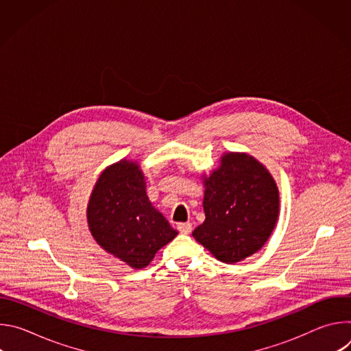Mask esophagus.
Instances as JSON below:
<instances>
[{"mask_svg": "<svg viewBox=\"0 0 351 351\" xmlns=\"http://www.w3.org/2000/svg\"><path fill=\"white\" fill-rule=\"evenodd\" d=\"M178 230L183 234H189L191 232V223L190 222H184V223H179L178 225Z\"/></svg>", "mask_w": 351, "mask_h": 351, "instance_id": "obj_1", "label": "esophagus"}]
</instances>
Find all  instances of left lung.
Wrapping results in <instances>:
<instances>
[{
  "instance_id": "obj_1",
  "label": "left lung",
  "mask_w": 351,
  "mask_h": 351,
  "mask_svg": "<svg viewBox=\"0 0 351 351\" xmlns=\"http://www.w3.org/2000/svg\"><path fill=\"white\" fill-rule=\"evenodd\" d=\"M206 221L193 237L219 261L239 263L268 241L279 217V190L271 172L247 153H223L203 175Z\"/></svg>"
}]
</instances>
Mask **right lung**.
I'll return each mask as SVG.
<instances>
[{"instance_id": "right-lung-1", "label": "right lung", "mask_w": 351, "mask_h": 351, "mask_svg": "<svg viewBox=\"0 0 351 351\" xmlns=\"http://www.w3.org/2000/svg\"><path fill=\"white\" fill-rule=\"evenodd\" d=\"M93 239L133 269H143L178 232L153 206L137 161L121 160L97 179L87 204Z\"/></svg>"}]
</instances>
